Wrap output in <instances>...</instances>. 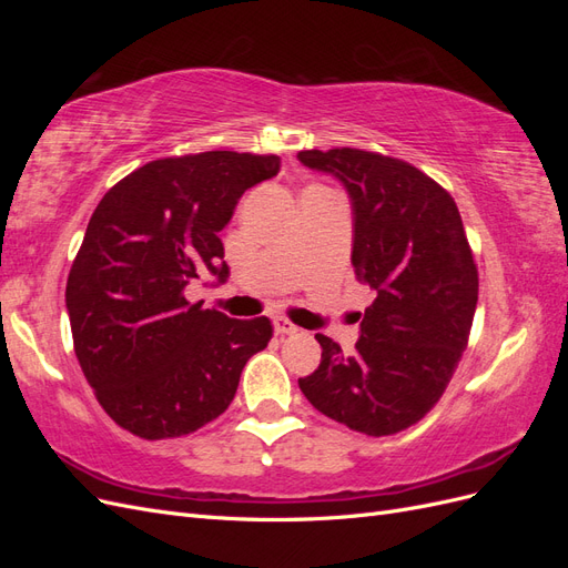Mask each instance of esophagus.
I'll list each match as a JSON object with an SVG mask.
<instances>
[{"mask_svg": "<svg viewBox=\"0 0 568 568\" xmlns=\"http://www.w3.org/2000/svg\"><path fill=\"white\" fill-rule=\"evenodd\" d=\"M274 332H277L280 336H291V334H298L301 329L294 322H288L286 317H277L274 320Z\"/></svg>", "mask_w": 568, "mask_h": 568, "instance_id": "34e87169", "label": "esophagus"}]
</instances>
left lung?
I'll return each instance as SVG.
<instances>
[{"mask_svg":"<svg viewBox=\"0 0 568 568\" xmlns=\"http://www.w3.org/2000/svg\"><path fill=\"white\" fill-rule=\"evenodd\" d=\"M353 203V267L374 291L353 355L317 334L320 367L298 379L322 415L367 436L417 424L467 348L478 270L453 196L415 165L363 149L301 151Z\"/></svg>","mask_w":568,"mask_h":568,"instance_id":"8db88e82","label":"left lung"}]
</instances>
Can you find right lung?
Wrapping results in <instances>:
<instances>
[{
  "instance_id": "add662e5",
  "label": "right lung",
  "mask_w": 568,
  "mask_h": 568,
  "mask_svg": "<svg viewBox=\"0 0 568 568\" xmlns=\"http://www.w3.org/2000/svg\"><path fill=\"white\" fill-rule=\"evenodd\" d=\"M277 173L274 153H189L136 168L99 201L65 307L84 379L125 432L161 440L217 419L267 346V317L232 320L184 291L205 272L227 280L217 232L246 189Z\"/></svg>"
}]
</instances>
